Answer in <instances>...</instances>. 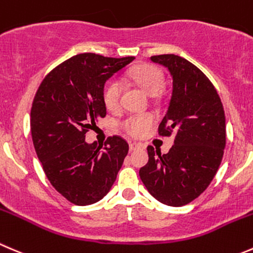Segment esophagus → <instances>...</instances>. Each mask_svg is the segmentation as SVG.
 I'll use <instances>...</instances> for the list:
<instances>
[{
	"instance_id": "obj_1",
	"label": "esophagus",
	"mask_w": 253,
	"mask_h": 253,
	"mask_svg": "<svg viewBox=\"0 0 253 253\" xmlns=\"http://www.w3.org/2000/svg\"><path fill=\"white\" fill-rule=\"evenodd\" d=\"M138 148H141V144L136 143V142H129V151H134Z\"/></svg>"
}]
</instances>
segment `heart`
I'll return each mask as SVG.
<instances>
[{
  "label": "heart",
  "mask_w": 253,
  "mask_h": 253,
  "mask_svg": "<svg viewBox=\"0 0 253 253\" xmlns=\"http://www.w3.org/2000/svg\"><path fill=\"white\" fill-rule=\"evenodd\" d=\"M128 78L133 80L143 91L151 96H156L164 86V75L158 68L143 64L133 68L128 73ZM122 91V82L119 78H111L102 87V100L109 110H116L120 105ZM153 124L151 115H131L122 122V128L131 136H141Z\"/></svg>",
  "instance_id": "obj_1"
}]
</instances>
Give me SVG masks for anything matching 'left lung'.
<instances>
[{
    "label": "left lung",
    "mask_w": 253,
    "mask_h": 253,
    "mask_svg": "<svg viewBox=\"0 0 253 253\" xmlns=\"http://www.w3.org/2000/svg\"><path fill=\"white\" fill-rule=\"evenodd\" d=\"M168 69L171 96L159 134H174L167 154L148 151V163L139 176L149 194L169 207L197 199L211 183L226 143L225 112L214 85L194 64L174 54L151 56Z\"/></svg>",
    "instance_id": "8db88e82"
}]
</instances>
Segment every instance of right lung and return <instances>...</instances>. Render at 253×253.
I'll return each instance as SVG.
<instances>
[{
    "label": "right lung",
    "mask_w": 253,
    "mask_h": 253,
    "mask_svg": "<svg viewBox=\"0 0 253 253\" xmlns=\"http://www.w3.org/2000/svg\"><path fill=\"white\" fill-rule=\"evenodd\" d=\"M133 56L94 53L72 56L42 82L31 110L34 149L51 185L75 205H90L110 192L128 153V143L109 137L105 146L85 134L106 116L102 87Z\"/></svg>",
    "instance_id": "1"
}]
</instances>
